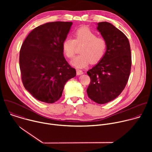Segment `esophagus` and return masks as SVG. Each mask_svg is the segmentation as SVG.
I'll return each mask as SVG.
<instances>
[{
	"label": "esophagus",
	"mask_w": 152,
	"mask_h": 152,
	"mask_svg": "<svg viewBox=\"0 0 152 152\" xmlns=\"http://www.w3.org/2000/svg\"><path fill=\"white\" fill-rule=\"evenodd\" d=\"M83 73V72L82 70H79V69H77V70H76V74H77V75H82Z\"/></svg>",
	"instance_id": "esophagus-1"
}]
</instances>
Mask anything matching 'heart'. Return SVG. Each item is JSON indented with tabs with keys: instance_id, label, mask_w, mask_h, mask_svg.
<instances>
[{
	"instance_id": "b5f03b06",
	"label": "heart",
	"mask_w": 152,
	"mask_h": 152,
	"mask_svg": "<svg viewBox=\"0 0 152 152\" xmlns=\"http://www.w3.org/2000/svg\"><path fill=\"white\" fill-rule=\"evenodd\" d=\"M83 44L80 53L71 61V64L77 69L85 67L91 62L96 64L104 56L106 49L107 42L102 37L97 35L88 28H80L74 33V39L66 38L62 43V50L68 58H72L75 54L76 45Z\"/></svg>"
}]
</instances>
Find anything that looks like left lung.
Listing matches in <instances>:
<instances>
[{"instance_id": "8db88e82", "label": "left lung", "mask_w": 152, "mask_h": 152, "mask_svg": "<svg viewBox=\"0 0 152 152\" xmlns=\"http://www.w3.org/2000/svg\"><path fill=\"white\" fill-rule=\"evenodd\" d=\"M97 29L107 42L103 58L87 72L91 82L88 96L99 104L110 102L123 90L131 73V47L127 37L110 23H97Z\"/></svg>"}]
</instances>
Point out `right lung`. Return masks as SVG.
I'll use <instances>...</instances> for the list:
<instances>
[{
	"label": "right lung",
	"instance_id": "right-lung-1",
	"mask_svg": "<svg viewBox=\"0 0 152 152\" xmlns=\"http://www.w3.org/2000/svg\"><path fill=\"white\" fill-rule=\"evenodd\" d=\"M72 22L54 21L40 25L27 36L20 51L21 79L26 90L37 100L53 103L60 99L65 84L76 76L66 61L62 41Z\"/></svg>",
	"mask_w": 152,
	"mask_h": 152
}]
</instances>
